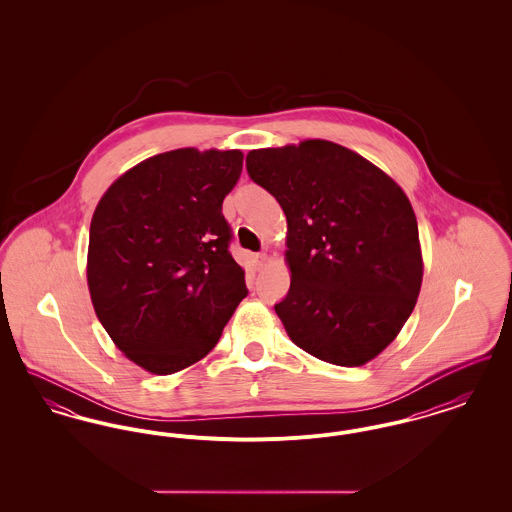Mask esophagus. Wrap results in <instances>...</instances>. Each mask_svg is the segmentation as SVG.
Returning a JSON list of instances; mask_svg holds the SVG:
<instances>
[{"instance_id":"esophagus-1","label":"esophagus","mask_w":512,"mask_h":512,"mask_svg":"<svg viewBox=\"0 0 512 512\" xmlns=\"http://www.w3.org/2000/svg\"><path fill=\"white\" fill-rule=\"evenodd\" d=\"M253 263H255L257 268L263 267L267 263V253H255L253 255Z\"/></svg>"}]
</instances>
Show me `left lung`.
I'll return each instance as SVG.
<instances>
[{"instance_id":"1","label":"left lung","mask_w":512,"mask_h":512,"mask_svg":"<svg viewBox=\"0 0 512 512\" xmlns=\"http://www.w3.org/2000/svg\"><path fill=\"white\" fill-rule=\"evenodd\" d=\"M249 178L288 219L292 284L274 305L297 347L361 366L411 317L422 284L413 207L388 174L326 140L253 149Z\"/></svg>"}]
</instances>
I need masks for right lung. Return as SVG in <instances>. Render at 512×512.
Listing matches in <instances>:
<instances>
[{
  "label": "right lung",
  "mask_w": 512,
  "mask_h": 512,
  "mask_svg": "<svg viewBox=\"0 0 512 512\" xmlns=\"http://www.w3.org/2000/svg\"><path fill=\"white\" fill-rule=\"evenodd\" d=\"M242 163L238 149L167 151L122 174L96 207L88 245L96 315L153 374L203 359L247 295L222 215Z\"/></svg>",
  "instance_id": "obj_1"
}]
</instances>
